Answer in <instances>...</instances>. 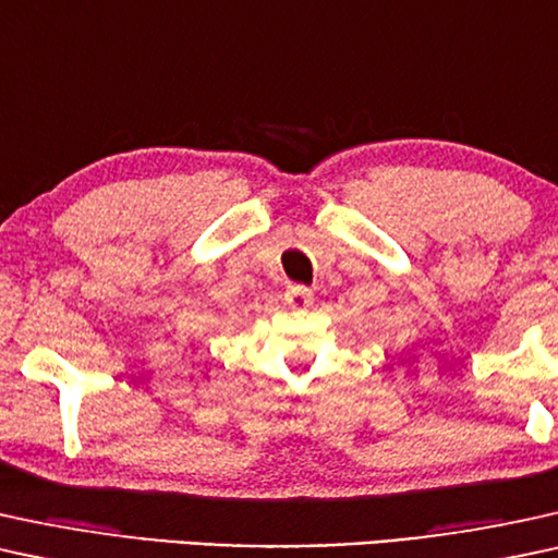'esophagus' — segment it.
<instances>
[{
    "instance_id": "obj_1",
    "label": "esophagus",
    "mask_w": 558,
    "mask_h": 558,
    "mask_svg": "<svg viewBox=\"0 0 558 558\" xmlns=\"http://www.w3.org/2000/svg\"><path fill=\"white\" fill-rule=\"evenodd\" d=\"M286 303L295 311H303V308H308L311 303H314V293H311L308 288H303V286H293V288H288Z\"/></svg>"
}]
</instances>
